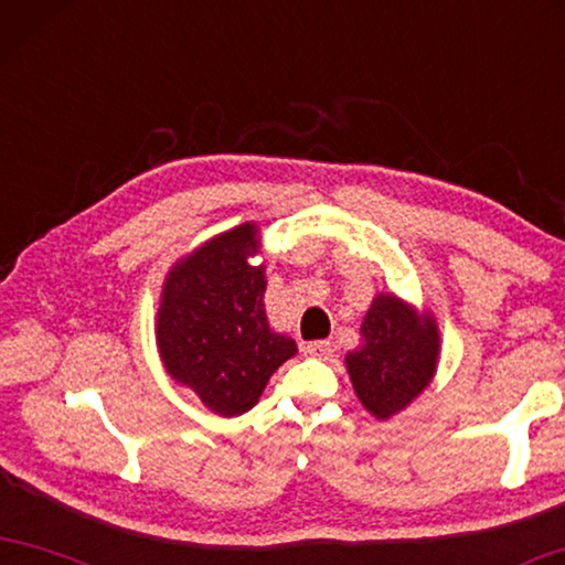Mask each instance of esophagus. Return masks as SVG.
<instances>
[{
	"instance_id": "obj_1",
	"label": "esophagus",
	"mask_w": 565,
	"mask_h": 565,
	"mask_svg": "<svg viewBox=\"0 0 565 565\" xmlns=\"http://www.w3.org/2000/svg\"><path fill=\"white\" fill-rule=\"evenodd\" d=\"M331 352H334V344L324 342V339H319V342L303 344V354H307V356H317V360H329Z\"/></svg>"
}]
</instances>
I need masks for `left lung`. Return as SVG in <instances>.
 Listing matches in <instances>:
<instances>
[{
  "mask_svg": "<svg viewBox=\"0 0 565 565\" xmlns=\"http://www.w3.org/2000/svg\"><path fill=\"white\" fill-rule=\"evenodd\" d=\"M437 352L433 319H417L397 297L380 294L362 321V347L347 354L356 397L372 415L387 419L427 387Z\"/></svg>",
  "mask_w": 565,
  "mask_h": 565,
  "instance_id": "left-lung-1",
  "label": "left lung"
}]
</instances>
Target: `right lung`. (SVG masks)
<instances>
[{"instance_id": "1", "label": "right lung", "mask_w": 565, "mask_h": 565, "mask_svg": "<svg viewBox=\"0 0 565 565\" xmlns=\"http://www.w3.org/2000/svg\"><path fill=\"white\" fill-rule=\"evenodd\" d=\"M256 228L244 223L209 241L170 271L158 311V347L170 377L223 417L244 415L297 342L268 329Z\"/></svg>"}]
</instances>
